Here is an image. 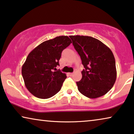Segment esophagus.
Wrapping results in <instances>:
<instances>
[{"label":"esophagus","mask_w":134,"mask_h":134,"mask_svg":"<svg viewBox=\"0 0 134 134\" xmlns=\"http://www.w3.org/2000/svg\"><path fill=\"white\" fill-rule=\"evenodd\" d=\"M69 75H70V76H72V75H73V73H69Z\"/></svg>","instance_id":"1"}]
</instances>
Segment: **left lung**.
I'll use <instances>...</instances> for the list:
<instances>
[{
	"label": "left lung",
	"mask_w": 134,
	"mask_h": 134,
	"mask_svg": "<svg viewBox=\"0 0 134 134\" xmlns=\"http://www.w3.org/2000/svg\"><path fill=\"white\" fill-rule=\"evenodd\" d=\"M85 69L76 82L81 93L97 98L106 94L115 82L116 69L113 53L98 39L87 36H70Z\"/></svg>",
	"instance_id": "1"
}]
</instances>
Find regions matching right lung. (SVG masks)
I'll use <instances>...</instances> for the list:
<instances>
[{"instance_id": "1", "label": "right lung", "mask_w": 134, "mask_h": 134, "mask_svg": "<svg viewBox=\"0 0 134 134\" xmlns=\"http://www.w3.org/2000/svg\"><path fill=\"white\" fill-rule=\"evenodd\" d=\"M71 43L67 36H60L44 41L29 54L22 67V75L32 95L47 99L61 90L67 76L56 67L59 65L63 50Z\"/></svg>"}]
</instances>
